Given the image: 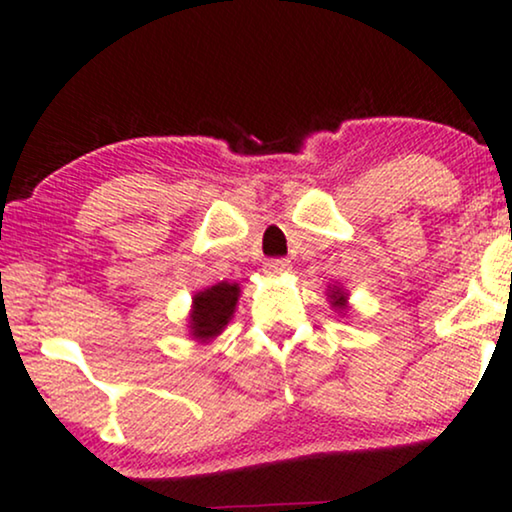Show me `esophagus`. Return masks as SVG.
Wrapping results in <instances>:
<instances>
[{
	"label": "esophagus",
	"mask_w": 512,
	"mask_h": 512,
	"mask_svg": "<svg viewBox=\"0 0 512 512\" xmlns=\"http://www.w3.org/2000/svg\"><path fill=\"white\" fill-rule=\"evenodd\" d=\"M266 273L270 275H282V273H289V268H292V263L287 261V258H268L266 261Z\"/></svg>",
	"instance_id": "1"
}]
</instances>
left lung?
<instances>
[{
    "label": "left lung",
    "instance_id": "8db88e82",
    "mask_svg": "<svg viewBox=\"0 0 512 512\" xmlns=\"http://www.w3.org/2000/svg\"><path fill=\"white\" fill-rule=\"evenodd\" d=\"M332 299H334V306L344 308V294H342V296H339V289H337V292H334V294H332Z\"/></svg>",
    "mask_w": 512,
    "mask_h": 512
}]
</instances>
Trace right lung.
<instances>
[{"mask_svg": "<svg viewBox=\"0 0 512 512\" xmlns=\"http://www.w3.org/2000/svg\"><path fill=\"white\" fill-rule=\"evenodd\" d=\"M239 287L230 285V282H218V285L204 289L194 296V308L189 315V327L197 339H211L220 334V330L232 318L237 306Z\"/></svg>", "mask_w": 512, "mask_h": 512, "instance_id": "right-lung-1", "label": "right lung"}]
</instances>
